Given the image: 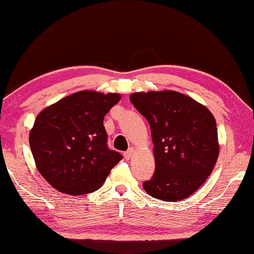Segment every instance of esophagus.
<instances>
[{
  "label": "esophagus",
  "instance_id": "1",
  "mask_svg": "<svg viewBox=\"0 0 254 254\" xmlns=\"http://www.w3.org/2000/svg\"><path fill=\"white\" fill-rule=\"evenodd\" d=\"M134 152H135L134 148H129V149H128L127 152H125V153H124V156H125V158H126V159H129V158L132 156V155H134Z\"/></svg>",
  "mask_w": 254,
  "mask_h": 254
}]
</instances>
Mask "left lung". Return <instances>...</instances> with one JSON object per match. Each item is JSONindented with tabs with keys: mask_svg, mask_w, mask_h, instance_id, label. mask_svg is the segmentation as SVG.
Instances as JSON below:
<instances>
[{
	"mask_svg": "<svg viewBox=\"0 0 254 254\" xmlns=\"http://www.w3.org/2000/svg\"><path fill=\"white\" fill-rule=\"evenodd\" d=\"M130 101L149 123L154 144L155 173L143 183L144 190L165 202L189 197L210 176L219 157L211 111L172 90L136 92Z\"/></svg>",
	"mask_w": 254,
	"mask_h": 254,
	"instance_id": "1",
	"label": "left lung"
}]
</instances>
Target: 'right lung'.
Here are the masks:
<instances>
[{
	"label": "right lung",
	"mask_w": 254,
	"mask_h": 254,
	"mask_svg": "<svg viewBox=\"0 0 254 254\" xmlns=\"http://www.w3.org/2000/svg\"><path fill=\"white\" fill-rule=\"evenodd\" d=\"M120 100L118 93L79 91L40 113L30 132V147L44 180L69 195L97 190L122 154L109 149L106 114Z\"/></svg>",
	"instance_id": "right-lung-1"
}]
</instances>
